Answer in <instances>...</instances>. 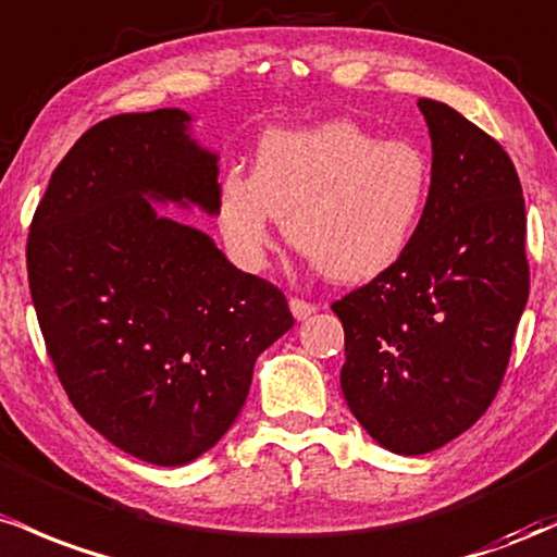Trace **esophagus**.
Here are the masks:
<instances>
[{"mask_svg":"<svg viewBox=\"0 0 557 557\" xmlns=\"http://www.w3.org/2000/svg\"><path fill=\"white\" fill-rule=\"evenodd\" d=\"M289 308H292V312H295V318H297V321H305V318H310L312 312L318 310V305H315V302H308V299L292 297Z\"/></svg>","mask_w":557,"mask_h":557,"instance_id":"esophagus-1","label":"esophagus"}]
</instances>
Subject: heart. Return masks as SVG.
Wrapping results in <instances>:
<instances>
[{"mask_svg": "<svg viewBox=\"0 0 557 557\" xmlns=\"http://www.w3.org/2000/svg\"><path fill=\"white\" fill-rule=\"evenodd\" d=\"M431 195L429 158L413 141L379 139L352 121L268 131L249 176L218 184L215 218L234 258L260 265L276 218L286 239L336 284H362L403 260Z\"/></svg>", "mask_w": 557, "mask_h": 557, "instance_id": "b5f03b06", "label": "heart"}]
</instances>
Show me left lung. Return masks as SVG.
Returning a JSON list of instances; mask_svg holds the SVG:
<instances>
[{
    "instance_id": "left-lung-1",
    "label": "left lung",
    "mask_w": 557,
    "mask_h": 557,
    "mask_svg": "<svg viewBox=\"0 0 557 557\" xmlns=\"http://www.w3.org/2000/svg\"><path fill=\"white\" fill-rule=\"evenodd\" d=\"M431 195L413 245L336 299L342 392L386 449L423 455L471 429L508 371L529 299L527 208L508 152L434 99Z\"/></svg>"
}]
</instances>
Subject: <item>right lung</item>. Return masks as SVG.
Wrapping results in <instances>:
<instances>
[{"label": "right lung", "mask_w": 557, "mask_h": 557, "mask_svg": "<svg viewBox=\"0 0 557 557\" xmlns=\"http://www.w3.org/2000/svg\"><path fill=\"white\" fill-rule=\"evenodd\" d=\"M184 110L126 112L60 160L30 221L28 286L58 379L89 426L154 466L226 434L255 358L295 326L284 292L239 271L152 199L215 212V154Z\"/></svg>", "instance_id": "add662e5"}]
</instances>
